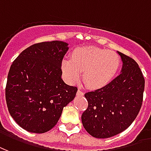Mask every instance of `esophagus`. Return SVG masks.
I'll return each instance as SVG.
<instances>
[{
    "label": "esophagus",
    "instance_id": "esophagus-1",
    "mask_svg": "<svg viewBox=\"0 0 151 151\" xmlns=\"http://www.w3.org/2000/svg\"><path fill=\"white\" fill-rule=\"evenodd\" d=\"M83 92L82 90H80L79 89L78 91H77V96H83Z\"/></svg>",
    "mask_w": 151,
    "mask_h": 151
}]
</instances>
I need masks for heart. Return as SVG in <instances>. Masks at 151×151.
<instances>
[{
    "label": "heart",
    "instance_id": "1",
    "mask_svg": "<svg viewBox=\"0 0 151 151\" xmlns=\"http://www.w3.org/2000/svg\"><path fill=\"white\" fill-rule=\"evenodd\" d=\"M121 67V58L116 52L94 47L76 48L71 59H63L61 68L66 80L75 83L83 72L88 88L101 89L113 81Z\"/></svg>",
    "mask_w": 151,
    "mask_h": 151
}]
</instances>
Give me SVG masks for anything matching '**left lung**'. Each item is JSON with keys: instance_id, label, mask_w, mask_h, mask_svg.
<instances>
[{"instance_id": "1", "label": "left lung", "mask_w": 151, "mask_h": 151, "mask_svg": "<svg viewBox=\"0 0 151 151\" xmlns=\"http://www.w3.org/2000/svg\"><path fill=\"white\" fill-rule=\"evenodd\" d=\"M123 62L122 73L107 86L84 94L88 105L81 119L92 137L107 138L131 125L142 104L145 79L136 61L117 51Z\"/></svg>"}]
</instances>
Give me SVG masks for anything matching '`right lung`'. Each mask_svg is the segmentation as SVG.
Instances as JSON below:
<instances>
[{
    "instance_id": "right-lung-1",
    "label": "right lung",
    "mask_w": 151,
    "mask_h": 151,
    "mask_svg": "<svg viewBox=\"0 0 151 151\" xmlns=\"http://www.w3.org/2000/svg\"><path fill=\"white\" fill-rule=\"evenodd\" d=\"M68 50V43L61 41L35 43L11 65L6 104L11 116L27 131H49L76 96L77 87L68 85L61 78V63Z\"/></svg>"
}]
</instances>
